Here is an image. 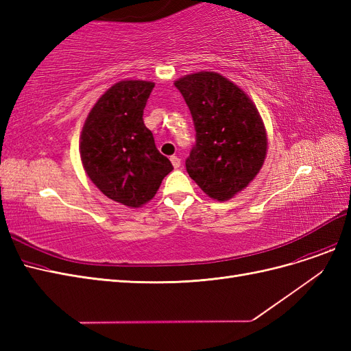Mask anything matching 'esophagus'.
<instances>
[{
	"label": "esophagus",
	"mask_w": 351,
	"mask_h": 351,
	"mask_svg": "<svg viewBox=\"0 0 351 351\" xmlns=\"http://www.w3.org/2000/svg\"><path fill=\"white\" fill-rule=\"evenodd\" d=\"M169 159H171V164H173V167H174V168H178L180 165H182V159H180L178 156L173 155V156L169 158Z\"/></svg>",
	"instance_id": "1"
}]
</instances>
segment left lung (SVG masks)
Returning a JSON list of instances; mask_svg holds the SVG:
<instances>
[{"label": "left lung", "mask_w": 351, "mask_h": 351, "mask_svg": "<svg viewBox=\"0 0 351 351\" xmlns=\"http://www.w3.org/2000/svg\"><path fill=\"white\" fill-rule=\"evenodd\" d=\"M174 84L196 130L187 173L209 197L228 200L256 177L265 161L268 143L261 115L247 95L218 73L189 74Z\"/></svg>", "instance_id": "left-lung-1"}]
</instances>
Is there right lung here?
<instances>
[{"label":"right lung","mask_w":351,"mask_h":351,"mask_svg":"<svg viewBox=\"0 0 351 351\" xmlns=\"http://www.w3.org/2000/svg\"><path fill=\"white\" fill-rule=\"evenodd\" d=\"M155 83H115L95 104L80 137L84 171L101 192L125 206L149 202L173 164L159 154L143 123V110Z\"/></svg>","instance_id":"add662e5"}]
</instances>
